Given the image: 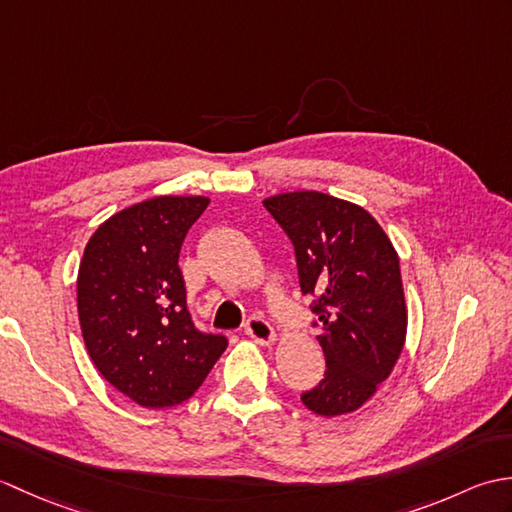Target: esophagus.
Returning a JSON list of instances; mask_svg holds the SVG:
<instances>
[{
	"instance_id": "34e87169",
	"label": "esophagus",
	"mask_w": 512,
	"mask_h": 512,
	"mask_svg": "<svg viewBox=\"0 0 512 512\" xmlns=\"http://www.w3.org/2000/svg\"><path fill=\"white\" fill-rule=\"evenodd\" d=\"M246 334L259 345H273L277 341V334L273 330V325H270L264 317H250L244 325Z\"/></svg>"
}]
</instances>
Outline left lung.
I'll return each mask as SVG.
<instances>
[{
	"label": "left lung",
	"instance_id": "obj_1",
	"mask_svg": "<svg viewBox=\"0 0 512 512\" xmlns=\"http://www.w3.org/2000/svg\"><path fill=\"white\" fill-rule=\"evenodd\" d=\"M295 246L299 286L319 314L325 376L301 394L325 418L356 411L391 374L407 336L400 262L363 206L319 191L264 200ZM317 325V323H314Z\"/></svg>",
	"mask_w": 512,
	"mask_h": 512
}]
</instances>
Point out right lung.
<instances>
[{"mask_svg":"<svg viewBox=\"0 0 512 512\" xmlns=\"http://www.w3.org/2000/svg\"><path fill=\"white\" fill-rule=\"evenodd\" d=\"M202 195H158L105 220L76 279L85 347L101 376L147 409L195 394L226 350V336L195 328L178 266Z\"/></svg>","mask_w":512,"mask_h":512,"instance_id":"obj_1","label":"right lung"}]
</instances>
